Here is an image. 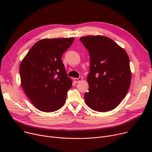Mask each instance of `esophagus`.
Here are the masks:
<instances>
[{
  "instance_id": "esophagus-1",
  "label": "esophagus",
  "mask_w": 152,
  "mask_h": 152,
  "mask_svg": "<svg viewBox=\"0 0 152 152\" xmlns=\"http://www.w3.org/2000/svg\"><path fill=\"white\" fill-rule=\"evenodd\" d=\"M83 79V77H77V78H74V81H75V83H79V82H80L81 80Z\"/></svg>"
}]
</instances>
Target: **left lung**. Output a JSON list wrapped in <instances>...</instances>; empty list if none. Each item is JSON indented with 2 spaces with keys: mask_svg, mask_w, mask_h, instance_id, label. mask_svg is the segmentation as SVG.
Instances as JSON below:
<instances>
[{
  "mask_svg": "<svg viewBox=\"0 0 152 152\" xmlns=\"http://www.w3.org/2000/svg\"><path fill=\"white\" fill-rule=\"evenodd\" d=\"M80 41L90 55V73L87 79L89 92L84 100L92 110L106 112L115 109L129 89V58L112 39L102 36L81 37Z\"/></svg>",
  "mask_w": 152,
  "mask_h": 152,
  "instance_id": "obj_1",
  "label": "left lung"
}]
</instances>
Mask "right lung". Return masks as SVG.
<instances>
[{
  "instance_id": "right-lung-1",
  "label": "right lung",
  "mask_w": 152,
  "mask_h": 152,
  "mask_svg": "<svg viewBox=\"0 0 152 152\" xmlns=\"http://www.w3.org/2000/svg\"><path fill=\"white\" fill-rule=\"evenodd\" d=\"M74 38L44 39L31 48L20 66L21 84L34 106L44 112L60 109L72 86L61 56Z\"/></svg>"
}]
</instances>
